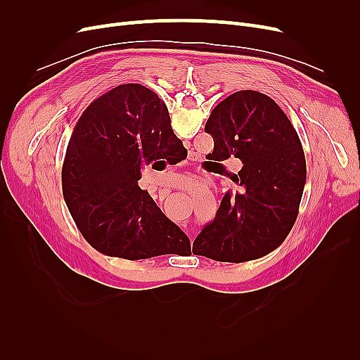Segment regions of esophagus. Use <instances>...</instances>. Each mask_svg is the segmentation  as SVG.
I'll use <instances>...</instances> for the list:
<instances>
[{
    "label": "esophagus",
    "instance_id": "esophagus-1",
    "mask_svg": "<svg viewBox=\"0 0 360 360\" xmlns=\"http://www.w3.org/2000/svg\"><path fill=\"white\" fill-rule=\"evenodd\" d=\"M183 230H184V231H186V234L189 236V238H191V240H193V231H192V230H189V228H188V226H184V228H183Z\"/></svg>",
    "mask_w": 360,
    "mask_h": 360
}]
</instances>
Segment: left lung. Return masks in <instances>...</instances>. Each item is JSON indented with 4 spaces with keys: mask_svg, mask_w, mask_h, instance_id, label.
Returning a JSON list of instances; mask_svg holds the SVG:
<instances>
[{
    "mask_svg": "<svg viewBox=\"0 0 360 360\" xmlns=\"http://www.w3.org/2000/svg\"><path fill=\"white\" fill-rule=\"evenodd\" d=\"M204 130L214 143L209 158L217 163L236 158L243 168L231 176L240 192L225 193L192 252L224 263L264 257L291 231L307 183L296 129L274 99L242 90L214 106Z\"/></svg>",
    "mask_w": 360,
    "mask_h": 360,
    "instance_id": "left-lung-1",
    "label": "left lung"
}]
</instances>
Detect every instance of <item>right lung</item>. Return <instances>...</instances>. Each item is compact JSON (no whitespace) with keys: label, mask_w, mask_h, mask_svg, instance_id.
Returning a JSON list of instances; mask_svg holds the SVG:
<instances>
[{"label":"right lung","mask_w":360,"mask_h":360,"mask_svg":"<svg viewBox=\"0 0 360 360\" xmlns=\"http://www.w3.org/2000/svg\"><path fill=\"white\" fill-rule=\"evenodd\" d=\"M183 155L155 91L123 84L96 99L73 129L61 171L64 201L85 240L132 261L188 254V236L138 186L143 163L176 165Z\"/></svg>","instance_id":"right-lung-1"}]
</instances>
